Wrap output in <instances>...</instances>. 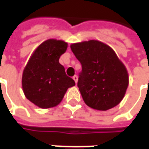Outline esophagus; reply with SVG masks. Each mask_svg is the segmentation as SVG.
Returning <instances> with one entry per match:
<instances>
[{
  "label": "esophagus",
  "instance_id": "obj_1",
  "mask_svg": "<svg viewBox=\"0 0 149 149\" xmlns=\"http://www.w3.org/2000/svg\"><path fill=\"white\" fill-rule=\"evenodd\" d=\"M72 78H73V80L75 81V82H76V84H77V81H78V77H77V75H75V76L73 77H72Z\"/></svg>",
  "mask_w": 149,
  "mask_h": 149
}]
</instances>
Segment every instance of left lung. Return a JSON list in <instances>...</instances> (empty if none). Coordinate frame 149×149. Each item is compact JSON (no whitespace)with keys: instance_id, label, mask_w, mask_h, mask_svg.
<instances>
[{"instance_id":"8db88e82","label":"left lung","mask_w":149,"mask_h":149,"mask_svg":"<svg viewBox=\"0 0 149 149\" xmlns=\"http://www.w3.org/2000/svg\"><path fill=\"white\" fill-rule=\"evenodd\" d=\"M70 47L82 67L77 86L85 104L100 111L120 104L129 85V75L115 51L97 40L74 43Z\"/></svg>"}]
</instances>
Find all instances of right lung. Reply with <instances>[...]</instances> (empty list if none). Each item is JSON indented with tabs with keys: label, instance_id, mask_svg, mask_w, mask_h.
<instances>
[{
	"label": "right lung",
	"instance_id": "add662e5",
	"mask_svg": "<svg viewBox=\"0 0 149 149\" xmlns=\"http://www.w3.org/2000/svg\"><path fill=\"white\" fill-rule=\"evenodd\" d=\"M68 43L48 39L33 51L25 66L22 87L26 98L40 109L57 106L68 89L75 86L74 80L68 77L58 59L65 53Z\"/></svg>",
	"mask_w": 149,
	"mask_h": 149
}]
</instances>
